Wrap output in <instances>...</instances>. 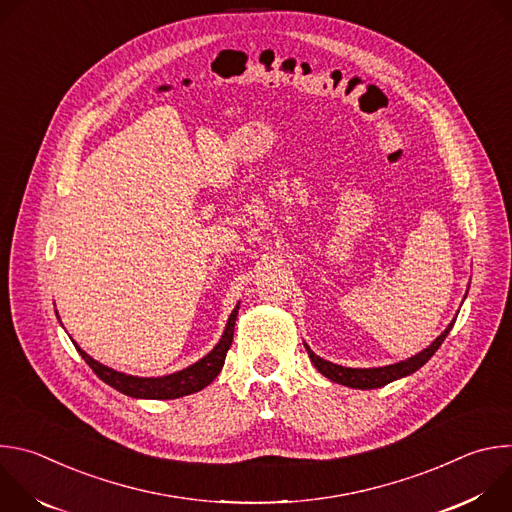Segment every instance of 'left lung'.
<instances>
[{"label":"left lung","instance_id":"left-lung-1","mask_svg":"<svg viewBox=\"0 0 512 512\" xmlns=\"http://www.w3.org/2000/svg\"><path fill=\"white\" fill-rule=\"evenodd\" d=\"M470 287V285H468ZM456 320H452L448 324V328L437 336L427 348H423L421 352L413 354L411 358H405L401 362H395V364H387V367H373V369H350V367H342V364H334L330 360H324L322 356H318L308 344L306 350H308V356L310 360L314 362V367L318 369V373H322L326 379H330L332 383H338V385H344V387H350V389H379V387H385L397 379H403V377H409L413 375L415 371H419L423 364L435 354V350L442 346V342L446 340V336L450 334L452 326H454Z\"/></svg>","mask_w":512,"mask_h":512}]
</instances>
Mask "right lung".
Instances as JSON below:
<instances>
[{
    "instance_id": "obj_1",
    "label": "right lung",
    "mask_w": 512,
    "mask_h": 512,
    "mask_svg": "<svg viewBox=\"0 0 512 512\" xmlns=\"http://www.w3.org/2000/svg\"><path fill=\"white\" fill-rule=\"evenodd\" d=\"M239 306L241 304H237L235 310L231 312L221 340L216 342V346L208 354H204L200 360L190 364V367L176 371L172 375H164V377H135V375L115 371L111 367H105V364H101L93 356H89L75 340H72V344L77 346L79 354L95 371V375L109 387L117 389L119 393L133 397V399H178V397H186V395L202 391L218 377V373H221L223 364H225V356L233 342Z\"/></svg>"
}]
</instances>
